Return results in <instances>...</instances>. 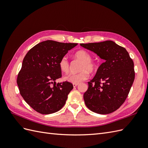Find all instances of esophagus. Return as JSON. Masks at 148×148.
<instances>
[{"label":"esophagus","mask_w":148,"mask_h":148,"mask_svg":"<svg viewBox=\"0 0 148 148\" xmlns=\"http://www.w3.org/2000/svg\"><path fill=\"white\" fill-rule=\"evenodd\" d=\"M78 83H73V86L74 88L77 87V86H78Z\"/></svg>","instance_id":"esophagus-1"}]
</instances>
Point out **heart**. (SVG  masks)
<instances>
[{
	"label": "heart",
	"instance_id": "b5f03b06",
	"mask_svg": "<svg viewBox=\"0 0 148 148\" xmlns=\"http://www.w3.org/2000/svg\"><path fill=\"white\" fill-rule=\"evenodd\" d=\"M75 57L77 59L82 61L79 65V70L80 71L78 73H70L66 75L64 77L65 81L72 83H79L88 78V72H93L95 71L96 66V64L91 60V56L88 52L84 50L78 51L75 53ZM59 68L64 73H67L69 71V62L66 56L61 58L59 63Z\"/></svg>",
	"mask_w": 148,
	"mask_h": 148
}]
</instances>
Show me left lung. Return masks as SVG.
<instances>
[{"label":"left lung","instance_id":"left-lung-1","mask_svg":"<svg viewBox=\"0 0 148 148\" xmlns=\"http://www.w3.org/2000/svg\"><path fill=\"white\" fill-rule=\"evenodd\" d=\"M104 60L83 95L88 108L99 114L118 109L127 99L135 79L134 63L124 47L112 41L80 44Z\"/></svg>","mask_w":148,"mask_h":148}]
</instances>
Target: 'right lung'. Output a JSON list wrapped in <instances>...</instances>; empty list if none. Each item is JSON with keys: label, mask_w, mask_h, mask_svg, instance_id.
Segmentation results:
<instances>
[{"label": "right lung", "mask_w": 148, "mask_h": 148, "mask_svg": "<svg viewBox=\"0 0 148 148\" xmlns=\"http://www.w3.org/2000/svg\"><path fill=\"white\" fill-rule=\"evenodd\" d=\"M77 44L47 40L31 48L24 57L17 84L24 100L38 112L55 113L65 105L73 86L68 82L56 83L62 77L59 63Z\"/></svg>", "instance_id": "1"}]
</instances>
